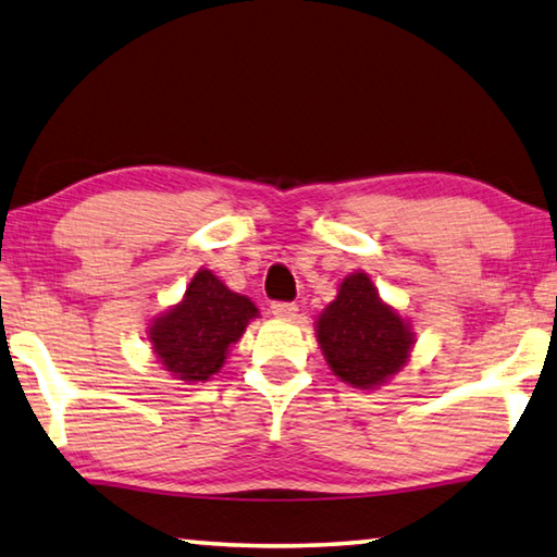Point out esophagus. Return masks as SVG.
Segmentation results:
<instances>
[{
  "label": "esophagus",
  "instance_id": "1",
  "mask_svg": "<svg viewBox=\"0 0 557 557\" xmlns=\"http://www.w3.org/2000/svg\"><path fill=\"white\" fill-rule=\"evenodd\" d=\"M272 314H275L277 319H295L297 317V312H299V307L297 305H292V301H272Z\"/></svg>",
  "mask_w": 557,
  "mask_h": 557
}]
</instances>
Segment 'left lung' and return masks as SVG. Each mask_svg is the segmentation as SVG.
<instances>
[{
  "label": "left lung",
  "instance_id": "left-lung-1",
  "mask_svg": "<svg viewBox=\"0 0 557 557\" xmlns=\"http://www.w3.org/2000/svg\"><path fill=\"white\" fill-rule=\"evenodd\" d=\"M317 342L334 375L354 388L373 391L410 361L414 334L410 319L385 305L373 280L356 270L317 317Z\"/></svg>",
  "mask_w": 557,
  "mask_h": 557
}]
</instances>
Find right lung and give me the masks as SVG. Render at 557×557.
<instances>
[{
    "label": "right lung",
    "mask_w": 557,
    "mask_h": 557,
    "mask_svg": "<svg viewBox=\"0 0 557 557\" xmlns=\"http://www.w3.org/2000/svg\"><path fill=\"white\" fill-rule=\"evenodd\" d=\"M256 301L223 285L201 268L188 282L178 305L157 314L147 326V342L164 371L184 383H203L223 369L231 344L240 342L252 319Z\"/></svg>",
    "instance_id": "add662e5"
}]
</instances>
